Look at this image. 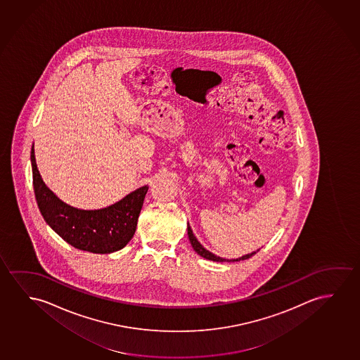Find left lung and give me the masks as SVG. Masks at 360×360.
I'll list each match as a JSON object with an SVG mask.
<instances>
[{
  "label": "left lung",
  "mask_w": 360,
  "mask_h": 360,
  "mask_svg": "<svg viewBox=\"0 0 360 360\" xmlns=\"http://www.w3.org/2000/svg\"><path fill=\"white\" fill-rule=\"evenodd\" d=\"M188 238H189V241H191V244L193 246L194 250L195 252L198 254V255L202 256L204 259H208V260L212 261H220V262H223V261H240V260H246V259H250L251 256L255 255L257 251L255 252H251V254H248V255L241 256L239 259H233V260H226V259H223V257H219V256L214 255L213 252H210V251L207 250V249H204V246L199 243L197 238H195V235L193 234V231L191 229V226L188 224Z\"/></svg>",
  "instance_id": "obj_1"
}]
</instances>
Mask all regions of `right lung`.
Listing matches in <instances>:
<instances>
[{
    "label": "right lung",
    "mask_w": 360,
    "mask_h": 360,
    "mask_svg": "<svg viewBox=\"0 0 360 360\" xmlns=\"http://www.w3.org/2000/svg\"><path fill=\"white\" fill-rule=\"evenodd\" d=\"M33 188L38 208L47 224L79 250L110 254L127 245L135 234L147 186L136 189L120 202L99 210H82L63 203L44 184L31 151Z\"/></svg>",
    "instance_id": "add662e5"
}]
</instances>
